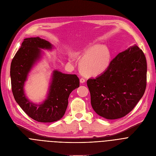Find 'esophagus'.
Listing matches in <instances>:
<instances>
[{
    "mask_svg": "<svg viewBox=\"0 0 156 156\" xmlns=\"http://www.w3.org/2000/svg\"><path fill=\"white\" fill-rule=\"evenodd\" d=\"M80 81L81 83H83L85 82V78H80Z\"/></svg>",
    "mask_w": 156,
    "mask_h": 156,
    "instance_id": "34e87169",
    "label": "esophagus"
}]
</instances>
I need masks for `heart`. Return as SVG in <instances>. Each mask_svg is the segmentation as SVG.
<instances>
[{
  "label": "heart",
  "mask_w": 156,
  "mask_h": 156,
  "mask_svg": "<svg viewBox=\"0 0 156 156\" xmlns=\"http://www.w3.org/2000/svg\"><path fill=\"white\" fill-rule=\"evenodd\" d=\"M78 54L83 56L80 62V68L87 75L93 76L100 74L110 65V53L104 46L93 44ZM69 61H73L71 56L69 57Z\"/></svg>",
  "instance_id": "heart-1"
}]
</instances>
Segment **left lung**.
Returning a JSON list of instances; mask_svg holds the SVG:
<instances>
[{
	"mask_svg": "<svg viewBox=\"0 0 156 156\" xmlns=\"http://www.w3.org/2000/svg\"><path fill=\"white\" fill-rule=\"evenodd\" d=\"M146 85V58L137 45L117 55L102 74L87 80L93 109L109 120L131 112L142 97Z\"/></svg>",
	"mask_w": 156,
	"mask_h": 156,
	"instance_id": "left-lung-1",
	"label": "left lung"
}]
</instances>
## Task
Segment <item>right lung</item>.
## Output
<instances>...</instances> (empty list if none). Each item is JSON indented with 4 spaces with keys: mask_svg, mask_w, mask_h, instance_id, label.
Returning a JSON list of instances; mask_svg holds the SVG:
<instances>
[{
    "mask_svg": "<svg viewBox=\"0 0 156 156\" xmlns=\"http://www.w3.org/2000/svg\"><path fill=\"white\" fill-rule=\"evenodd\" d=\"M52 45L45 39L29 37L24 39L10 65L12 91L15 100L31 119L39 122H53L60 120L65 115L68 98L73 90L80 86L76 75L53 71L47 98L41 104L30 101L24 91V83L28 73L41 56L40 49H51Z\"/></svg>",
    "mask_w": 156,
    "mask_h": 156,
    "instance_id": "1",
    "label": "right lung"
}]
</instances>
